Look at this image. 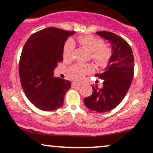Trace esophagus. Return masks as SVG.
<instances>
[{
	"label": "esophagus",
	"mask_w": 153,
	"mask_h": 153,
	"mask_svg": "<svg viewBox=\"0 0 153 153\" xmlns=\"http://www.w3.org/2000/svg\"><path fill=\"white\" fill-rule=\"evenodd\" d=\"M81 85L80 83H75V82H73L72 83V87L73 88H76V87H80Z\"/></svg>",
	"instance_id": "1"
}]
</instances>
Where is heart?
<instances>
[{"label": "heart", "instance_id": "obj_1", "mask_svg": "<svg viewBox=\"0 0 153 153\" xmlns=\"http://www.w3.org/2000/svg\"><path fill=\"white\" fill-rule=\"evenodd\" d=\"M79 45L91 53V58L99 66H103L109 60L111 51L109 47L105 46L104 42L100 38L94 36H83L77 39ZM74 50V44L71 40H68L63 48V57L65 60L72 59ZM92 71L91 66L78 64L73 65L68 71V75L72 80L80 81L84 78L85 75Z\"/></svg>", "mask_w": 153, "mask_h": 153}]
</instances>
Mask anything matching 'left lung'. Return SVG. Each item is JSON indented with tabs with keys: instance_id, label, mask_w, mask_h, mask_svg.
<instances>
[{
	"instance_id": "left-lung-1",
	"label": "left lung",
	"mask_w": 153,
	"mask_h": 153,
	"mask_svg": "<svg viewBox=\"0 0 153 153\" xmlns=\"http://www.w3.org/2000/svg\"><path fill=\"white\" fill-rule=\"evenodd\" d=\"M96 34L111 44V55L103 73L96 75L103 80V87L92 85V95L83 102L89 109L103 113L116 108L125 97L134 76V56L129 44L118 35L106 31Z\"/></svg>"
}]
</instances>
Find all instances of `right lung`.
<instances>
[{
    "label": "right lung",
    "instance_id": "right-lung-1",
    "mask_svg": "<svg viewBox=\"0 0 153 153\" xmlns=\"http://www.w3.org/2000/svg\"><path fill=\"white\" fill-rule=\"evenodd\" d=\"M75 31L49 27L33 34L24 45L19 62V76L24 94L39 109L49 111L62 106L71 82L54 76L63 48Z\"/></svg>",
    "mask_w": 153,
    "mask_h": 153
}]
</instances>
